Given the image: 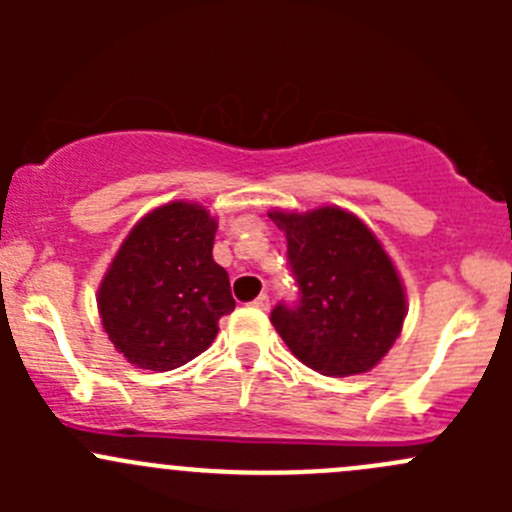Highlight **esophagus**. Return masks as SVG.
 <instances>
[{"label":"esophagus","mask_w":512,"mask_h":512,"mask_svg":"<svg viewBox=\"0 0 512 512\" xmlns=\"http://www.w3.org/2000/svg\"><path fill=\"white\" fill-rule=\"evenodd\" d=\"M252 307H257V309H262V312H267V309H270V294H260V297H257L255 302H252Z\"/></svg>","instance_id":"esophagus-1"}]
</instances>
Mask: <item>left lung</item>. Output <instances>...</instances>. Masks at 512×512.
I'll list each match as a JSON object with an SVG mask.
<instances>
[{
    "label": "left lung",
    "instance_id": "obj_1",
    "mask_svg": "<svg viewBox=\"0 0 512 512\" xmlns=\"http://www.w3.org/2000/svg\"><path fill=\"white\" fill-rule=\"evenodd\" d=\"M287 235L297 302L270 314L289 352L324 376L364 374L401 334L406 297L374 232L352 213H270Z\"/></svg>",
    "mask_w": 512,
    "mask_h": 512
}]
</instances>
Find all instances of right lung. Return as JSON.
<instances>
[{
	"label": "right lung",
	"instance_id": "1",
	"mask_svg": "<svg viewBox=\"0 0 512 512\" xmlns=\"http://www.w3.org/2000/svg\"><path fill=\"white\" fill-rule=\"evenodd\" d=\"M215 230L200 205L168 203L133 227L113 257L98 312L113 347L138 369L188 364L235 309L230 277L213 260Z\"/></svg>",
	"mask_w": 512,
	"mask_h": 512
}]
</instances>
